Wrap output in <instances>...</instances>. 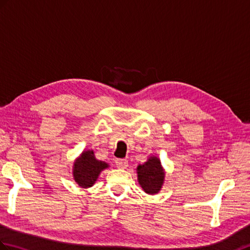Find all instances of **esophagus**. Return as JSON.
<instances>
[{
  "label": "esophagus",
  "instance_id": "obj_1",
  "mask_svg": "<svg viewBox=\"0 0 250 250\" xmlns=\"http://www.w3.org/2000/svg\"><path fill=\"white\" fill-rule=\"evenodd\" d=\"M116 165H117L118 168H121V169H125V168L127 167V160L125 159H117L115 161Z\"/></svg>",
  "mask_w": 250,
  "mask_h": 250
}]
</instances>
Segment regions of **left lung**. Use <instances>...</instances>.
<instances>
[{"label":"left lung","instance_id":"left-lung-1","mask_svg":"<svg viewBox=\"0 0 250 250\" xmlns=\"http://www.w3.org/2000/svg\"><path fill=\"white\" fill-rule=\"evenodd\" d=\"M136 173L138 184L148 195L158 194L163 188L165 169L158 156L150 155L144 164L136 167Z\"/></svg>","mask_w":250,"mask_h":250}]
</instances>
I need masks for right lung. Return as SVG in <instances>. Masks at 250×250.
I'll list each match as a JSON object with an SVG mask.
<instances>
[{"mask_svg":"<svg viewBox=\"0 0 250 250\" xmlns=\"http://www.w3.org/2000/svg\"><path fill=\"white\" fill-rule=\"evenodd\" d=\"M109 165L96 159L94 150H84L73 162L72 177L80 188H88L96 183L100 173Z\"/></svg>","mask_w":250,"mask_h":250,"instance_id":"1","label":"right lung"}]
</instances>
